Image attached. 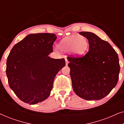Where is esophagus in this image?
Instances as JSON below:
<instances>
[{"label": "esophagus", "instance_id": "34e87169", "mask_svg": "<svg viewBox=\"0 0 124 124\" xmlns=\"http://www.w3.org/2000/svg\"><path fill=\"white\" fill-rule=\"evenodd\" d=\"M65 62H66V65H68V64L69 63L68 60V59L67 58H65Z\"/></svg>", "mask_w": 124, "mask_h": 124}]
</instances>
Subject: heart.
Segmentation results:
<instances>
[{
	"instance_id": "heart-1",
	"label": "heart",
	"mask_w": 124,
	"mask_h": 124,
	"mask_svg": "<svg viewBox=\"0 0 124 124\" xmlns=\"http://www.w3.org/2000/svg\"><path fill=\"white\" fill-rule=\"evenodd\" d=\"M57 47L61 51L70 52L73 57H80L84 56L89 49V42L86 37L74 35L61 40Z\"/></svg>"
}]
</instances>
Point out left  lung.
<instances>
[{
    "label": "left lung",
    "mask_w": 124,
    "mask_h": 124,
    "mask_svg": "<svg viewBox=\"0 0 124 124\" xmlns=\"http://www.w3.org/2000/svg\"><path fill=\"white\" fill-rule=\"evenodd\" d=\"M89 42L82 57H68L73 89L87 101L103 99L117 84L120 73L117 54L108 42L91 32H79Z\"/></svg>",
    "instance_id": "obj_1"
}]
</instances>
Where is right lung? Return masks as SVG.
Listing matches in <instances>:
<instances>
[{
	"mask_svg": "<svg viewBox=\"0 0 124 124\" xmlns=\"http://www.w3.org/2000/svg\"><path fill=\"white\" fill-rule=\"evenodd\" d=\"M56 38L54 34H30L12 48L6 74L10 88L23 102L35 104L50 95L55 76L65 65L64 59L48 56Z\"/></svg>",
	"mask_w": 124,
	"mask_h": 124,
	"instance_id": "add662e5",
	"label": "right lung"
}]
</instances>
